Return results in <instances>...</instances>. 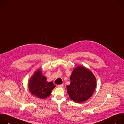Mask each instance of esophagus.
Masks as SVG:
<instances>
[{"instance_id": "esophagus-1", "label": "esophagus", "mask_w": 124, "mask_h": 124, "mask_svg": "<svg viewBox=\"0 0 124 124\" xmlns=\"http://www.w3.org/2000/svg\"><path fill=\"white\" fill-rule=\"evenodd\" d=\"M58 87H60V88H63V84L58 85Z\"/></svg>"}]
</instances>
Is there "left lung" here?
I'll return each instance as SVG.
<instances>
[{
	"label": "left lung",
	"mask_w": 124,
	"mask_h": 124,
	"mask_svg": "<svg viewBox=\"0 0 124 124\" xmlns=\"http://www.w3.org/2000/svg\"><path fill=\"white\" fill-rule=\"evenodd\" d=\"M70 79V85L66 88L71 100L77 103H82L92 97L97 86V81L89 69L81 65L76 67Z\"/></svg>",
	"instance_id": "1"
}]
</instances>
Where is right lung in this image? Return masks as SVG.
Wrapping results in <instances>:
<instances>
[{
	"label": "right lung",
	"instance_id": "1",
	"mask_svg": "<svg viewBox=\"0 0 124 124\" xmlns=\"http://www.w3.org/2000/svg\"><path fill=\"white\" fill-rule=\"evenodd\" d=\"M28 86L30 92L35 97L41 99L50 97L52 91L56 87L52 82L47 81L46 77L42 75L41 68L37 69L31 77Z\"/></svg>",
	"mask_w": 124,
	"mask_h": 124
}]
</instances>
